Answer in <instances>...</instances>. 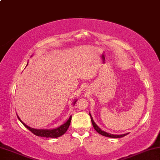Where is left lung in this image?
I'll list each match as a JSON object with an SVG mask.
<instances>
[{
  "label": "left lung",
  "instance_id": "obj_1",
  "mask_svg": "<svg viewBox=\"0 0 160 160\" xmlns=\"http://www.w3.org/2000/svg\"><path fill=\"white\" fill-rule=\"evenodd\" d=\"M90 117H91L92 123L94 128L96 130V131H97V132H99V134L104 135V136L109 137V138H122V137H123V136H125V135L128 134V132H127V133L122 134V135H113V134H111V133H109V132H105V131H102V130L101 128H99V127L98 126H97L95 123H94V120H93L92 117L90 113Z\"/></svg>",
  "mask_w": 160,
  "mask_h": 160
}]
</instances>
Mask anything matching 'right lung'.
I'll use <instances>...</instances> for the list:
<instances>
[{
  "instance_id": "add662e5",
  "label": "right lung",
  "mask_w": 160,
  "mask_h": 160,
  "mask_svg": "<svg viewBox=\"0 0 160 160\" xmlns=\"http://www.w3.org/2000/svg\"><path fill=\"white\" fill-rule=\"evenodd\" d=\"M28 63L27 64V66H28ZM77 100L78 99H75V101L73 102V105H75V102H77ZM17 116L20 122L22 123L29 130L32 132H33L34 135H36L37 136H39V137L53 138H58L61 136V135H63L65 132L67 131L68 128H69L70 122H71V118H72V116H70L66 123H64L63 125L60 126L59 127H58V128H53V129H37V128H31V127L27 126L26 124L21 120L18 114Z\"/></svg>"
}]
</instances>
